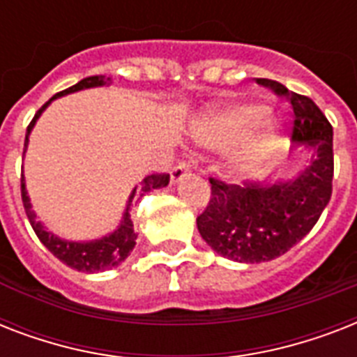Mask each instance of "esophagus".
Returning a JSON list of instances; mask_svg holds the SVG:
<instances>
[{"mask_svg": "<svg viewBox=\"0 0 357 357\" xmlns=\"http://www.w3.org/2000/svg\"><path fill=\"white\" fill-rule=\"evenodd\" d=\"M189 165L187 162H178L176 167L172 168V172H170V176H172V181H179V179H183L185 176H189Z\"/></svg>", "mask_w": 357, "mask_h": 357, "instance_id": "34e87169", "label": "esophagus"}]
</instances>
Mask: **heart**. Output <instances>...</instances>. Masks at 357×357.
<instances>
[{"label":"heart","mask_w":357,"mask_h":357,"mask_svg":"<svg viewBox=\"0 0 357 357\" xmlns=\"http://www.w3.org/2000/svg\"><path fill=\"white\" fill-rule=\"evenodd\" d=\"M271 111L265 105L259 103H246V105H238V107L229 109L226 113H220L213 119H207L198 126L196 137L206 142V144H228L234 140L243 139L254 129L268 120ZM248 150L261 151L257 144H250Z\"/></svg>","instance_id":"b5f03b06"}]
</instances>
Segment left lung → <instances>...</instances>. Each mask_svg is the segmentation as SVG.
<instances>
[{"label": "left lung", "mask_w": 357, "mask_h": 357, "mask_svg": "<svg viewBox=\"0 0 357 357\" xmlns=\"http://www.w3.org/2000/svg\"><path fill=\"white\" fill-rule=\"evenodd\" d=\"M257 85L287 98L293 107V142L311 151L294 178L276 183L228 185L209 178L211 200L196 218L202 238L218 255L237 263L276 259L310 234L332 196L333 129L315 102L282 83Z\"/></svg>", "instance_id": "left-lung-1"}]
</instances>
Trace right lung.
Instances as JSON below:
<instances>
[{
  "mask_svg": "<svg viewBox=\"0 0 357 357\" xmlns=\"http://www.w3.org/2000/svg\"><path fill=\"white\" fill-rule=\"evenodd\" d=\"M111 83V77H103V75H91V77H85L81 79L79 83H75L74 86H70L66 91L59 92L55 96L46 102L38 109V113L35 114V119L31 120V123L27 126V133H25V148H27V142H29V133L35 122L38 120V116L42 114V111L61 96H66V94H72V92L85 91V89H94V86H103ZM25 153V151H24ZM168 181H170V176L168 174H151L148 178H144L140 181L139 195L144 196L146 192H150L153 189H161V187H167ZM135 192H137V187L133 189V192L129 195L128 206H126V211H123V217L120 220L119 228L114 229L113 234L105 235L102 238H96V241H86V243H74V241H64V238L57 237L52 231H47L44 228V224L36 220L35 211L31 209L29 196H27V190H25V179L24 174H22V202H24L25 213H27V218H29L31 226L35 229L36 237L40 238V243L46 246L50 252H52L57 259H61L64 265L72 266L75 271L79 272H103L109 271V268H114L119 266L129 254L131 250L135 248V234L133 220H131V215H129V209H131V202L135 198Z\"/></svg>",
  "mask_w": 357,
  "mask_h": 357,
  "instance_id": "obj_1",
  "label": "right lung"
}]
</instances>
